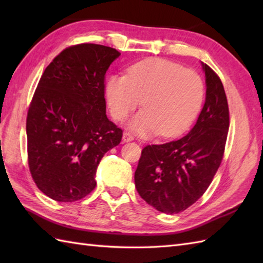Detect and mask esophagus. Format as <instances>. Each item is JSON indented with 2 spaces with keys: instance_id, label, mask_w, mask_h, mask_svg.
Returning a JSON list of instances; mask_svg holds the SVG:
<instances>
[{
  "instance_id": "obj_1",
  "label": "esophagus",
  "mask_w": 263,
  "mask_h": 263,
  "mask_svg": "<svg viewBox=\"0 0 263 263\" xmlns=\"http://www.w3.org/2000/svg\"><path fill=\"white\" fill-rule=\"evenodd\" d=\"M133 139H135V138H133L131 133H128V132L123 133V142H130V141L133 140Z\"/></svg>"
}]
</instances>
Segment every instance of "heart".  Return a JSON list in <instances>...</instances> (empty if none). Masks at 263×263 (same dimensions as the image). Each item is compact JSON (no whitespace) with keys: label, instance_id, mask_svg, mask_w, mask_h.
<instances>
[{"label":"heart","instance_id":"1","mask_svg":"<svg viewBox=\"0 0 263 263\" xmlns=\"http://www.w3.org/2000/svg\"><path fill=\"white\" fill-rule=\"evenodd\" d=\"M203 97L204 83L197 72L161 59L132 65L126 77L113 76L106 85L108 108L117 122L124 121L141 102L143 109L130 127L142 136H180L199 114Z\"/></svg>","mask_w":263,"mask_h":263}]
</instances>
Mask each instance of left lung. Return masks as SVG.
Here are the masks:
<instances>
[{
  "mask_svg": "<svg viewBox=\"0 0 263 263\" xmlns=\"http://www.w3.org/2000/svg\"><path fill=\"white\" fill-rule=\"evenodd\" d=\"M205 103L185 137L142 149L135 173L140 197L168 215L187 209L202 197L224 157L230 127L227 97L219 77L202 63Z\"/></svg>",
  "mask_w": 263,
  "mask_h": 263,
  "instance_id": "obj_1",
  "label": "left lung"
}]
</instances>
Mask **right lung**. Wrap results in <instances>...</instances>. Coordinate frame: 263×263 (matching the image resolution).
Listing matches in <instances>:
<instances>
[{
  "instance_id": "1",
  "label": "right lung",
  "mask_w": 263,
  "mask_h": 263,
  "mask_svg": "<svg viewBox=\"0 0 263 263\" xmlns=\"http://www.w3.org/2000/svg\"><path fill=\"white\" fill-rule=\"evenodd\" d=\"M121 55L98 44L61 52L44 71L27 115L28 164L37 187L73 202L96 186L100 159L122 140L106 115L105 74Z\"/></svg>"
}]
</instances>
